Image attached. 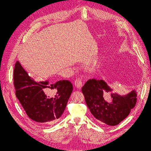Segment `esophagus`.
<instances>
[{
    "label": "esophagus",
    "instance_id": "obj_1",
    "mask_svg": "<svg viewBox=\"0 0 151 151\" xmlns=\"http://www.w3.org/2000/svg\"><path fill=\"white\" fill-rule=\"evenodd\" d=\"M74 84H75V86L77 87L78 88H81L82 85H83V82L80 78H76L74 82Z\"/></svg>",
    "mask_w": 151,
    "mask_h": 151
}]
</instances>
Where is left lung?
<instances>
[{
  "label": "left lung",
  "mask_w": 151,
  "mask_h": 151,
  "mask_svg": "<svg viewBox=\"0 0 151 151\" xmlns=\"http://www.w3.org/2000/svg\"><path fill=\"white\" fill-rule=\"evenodd\" d=\"M103 80L91 79L82 88L85 101L90 111L98 122L110 126L116 125L127 117L137 104V93L132 91L124 96L111 94L112 102L108 104L104 99V93L111 92Z\"/></svg>",
  "instance_id": "1"
}]
</instances>
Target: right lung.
<instances>
[{
	"label": "right lung",
	"mask_w": 151,
	"mask_h": 151,
	"mask_svg": "<svg viewBox=\"0 0 151 151\" xmlns=\"http://www.w3.org/2000/svg\"><path fill=\"white\" fill-rule=\"evenodd\" d=\"M15 94L30 119L39 124L56 123L64 112L73 91L68 80L48 86L47 81H36L17 61L14 67Z\"/></svg>",
	"instance_id": "1"
}]
</instances>
